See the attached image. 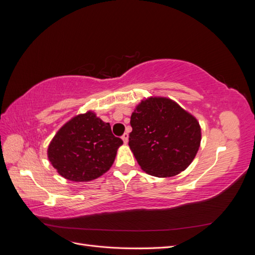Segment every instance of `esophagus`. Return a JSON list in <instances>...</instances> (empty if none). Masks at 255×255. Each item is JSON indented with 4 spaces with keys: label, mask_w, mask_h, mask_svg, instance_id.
I'll return each mask as SVG.
<instances>
[{
    "label": "esophagus",
    "mask_w": 255,
    "mask_h": 255,
    "mask_svg": "<svg viewBox=\"0 0 255 255\" xmlns=\"http://www.w3.org/2000/svg\"><path fill=\"white\" fill-rule=\"evenodd\" d=\"M121 138H122L123 142H125V143L127 144V143H128V133H125V134L122 135V137H121Z\"/></svg>",
    "instance_id": "obj_1"
}]
</instances>
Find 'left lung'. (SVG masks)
I'll list each match as a JSON object with an SVG mask.
<instances>
[{
	"instance_id": "left-lung-1",
	"label": "left lung",
	"mask_w": 255,
	"mask_h": 255,
	"mask_svg": "<svg viewBox=\"0 0 255 255\" xmlns=\"http://www.w3.org/2000/svg\"><path fill=\"white\" fill-rule=\"evenodd\" d=\"M128 145L138 165L148 174L170 177L195 159L201 128L195 116L166 97L141 100L130 116Z\"/></svg>"
}]
</instances>
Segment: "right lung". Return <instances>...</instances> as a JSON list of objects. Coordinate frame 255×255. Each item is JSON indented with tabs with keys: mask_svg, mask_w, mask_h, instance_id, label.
<instances>
[{
	"mask_svg": "<svg viewBox=\"0 0 255 255\" xmlns=\"http://www.w3.org/2000/svg\"><path fill=\"white\" fill-rule=\"evenodd\" d=\"M122 143L113 135L110 123L88 111L57 130L48 146V158L65 179L89 182L110 170Z\"/></svg>",
	"mask_w": 255,
	"mask_h": 255,
	"instance_id": "right-lung-1",
	"label": "right lung"
}]
</instances>
